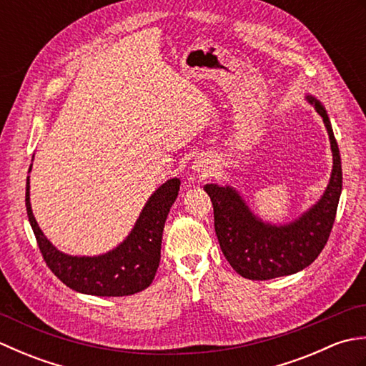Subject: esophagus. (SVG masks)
<instances>
[{"label":"esophagus","mask_w":366,"mask_h":366,"mask_svg":"<svg viewBox=\"0 0 366 366\" xmlns=\"http://www.w3.org/2000/svg\"><path fill=\"white\" fill-rule=\"evenodd\" d=\"M195 168H197V171H201L203 174H207L209 171H211V167H209V163L204 162V160H198Z\"/></svg>","instance_id":"1"}]
</instances>
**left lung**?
Returning <instances> with one entry per match:
<instances>
[{
  "label": "left lung",
  "instance_id": "obj_1",
  "mask_svg": "<svg viewBox=\"0 0 366 366\" xmlns=\"http://www.w3.org/2000/svg\"><path fill=\"white\" fill-rule=\"evenodd\" d=\"M307 100L321 114L333 155L327 189L307 212L285 224L266 223L250 211L236 189L204 185L214 206V227L222 252L231 267L244 278L270 280L292 275L308 267L329 240L343 187L341 157L327 112L316 97L307 96Z\"/></svg>",
  "mask_w": 366,
  "mask_h": 366
}]
</instances>
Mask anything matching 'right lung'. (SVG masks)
Instances as JSON below:
<instances>
[{
  "label": "right lung",
  "instance_id": "1",
  "mask_svg": "<svg viewBox=\"0 0 366 366\" xmlns=\"http://www.w3.org/2000/svg\"><path fill=\"white\" fill-rule=\"evenodd\" d=\"M179 185L177 177L162 184L147 199L130 234L113 250L99 256H72L59 252L39 228L29 203L28 176L26 212L46 266L66 286L81 294L122 297L146 290L159 267L163 227L177 198Z\"/></svg>",
  "mask_w": 366,
  "mask_h": 366
}]
</instances>
